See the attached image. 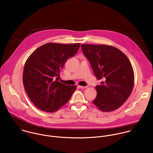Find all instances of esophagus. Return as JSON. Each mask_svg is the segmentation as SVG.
Wrapping results in <instances>:
<instances>
[{
  "label": "esophagus",
  "mask_w": 153,
  "mask_h": 153,
  "mask_svg": "<svg viewBox=\"0 0 153 153\" xmlns=\"http://www.w3.org/2000/svg\"><path fill=\"white\" fill-rule=\"evenodd\" d=\"M78 87L80 89H85V88H88V86H78Z\"/></svg>",
  "instance_id": "obj_1"
}]
</instances>
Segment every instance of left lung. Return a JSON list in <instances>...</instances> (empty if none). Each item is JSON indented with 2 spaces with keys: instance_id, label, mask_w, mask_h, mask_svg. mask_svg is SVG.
Segmentation results:
<instances>
[{
  "instance_id": "1",
  "label": "left lung",
  "mask_w": 153,
  "mask_h": 153,
  "mask_svg": "<svg viewBox=\"0 0 153 153\" xmlns=\"http://www.w3.org/2000/svg\"><path fill=\"white\" fill-rule=\"evenodd\" d=\"M81 47L96 79L102 80L95 87L97 96L93 104L103 112L117 109L127 100L134 87V70L129 59L112 46L82 44Z\"/></svg>"
}]
</instances>
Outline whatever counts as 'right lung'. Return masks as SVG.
<instances>
[{"mask_svg":"<svg viewBox=\"0 0 153 153\" xmlns=\"http://www.w3.org/2000/svg\"><path fill=\"white\" fill-rule=\"evenodd\" d=\"M80 43H47L35 50L27 59L23 72L25 90L34 105L53 112L64 105L77 88L59 82L65 62L79 50Z\"/></svg>","mask_w":153,"mask_h":153,"instance_id":"right-lung-1","label":"right lung"}]
</instances>
